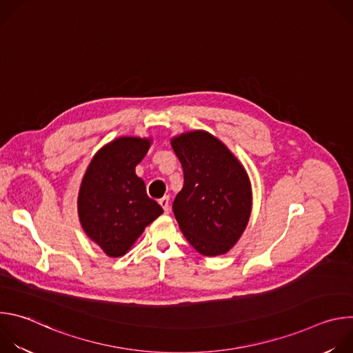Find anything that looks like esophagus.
Instances as JSON below:
<instances>
[{
    "label": "esophagus",
    "mask_w": 353,
    "mask_h": 353,
    "mask_svg": "<svg viewBox=\"0 0 353 353\" xmlns=\"http://www.w3.org/2000/svg\"><path fill=\"white\" fill-rule=\"evenodd\" d=\"M159 204L163 208L165 214L170 212V199H169V196H163L162 199H159Z\"/></svg>",
    "instance_id": "esophagus-1"
}]
</instances>
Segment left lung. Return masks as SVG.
<instances>
[{
	"label": "left lung",
	"mask_w": 353,
	"mask_h": 353,
	"mask_svg": "<svg viewBox=\"0 0 353 353\" xmlns=\"http://www.w3.org/2000/svg\"><path fill=\"white\" fill-rule=\"evenodd\" d=\"M172 148L184 172V185L173 203L183 234L199 254L228 253L251 214L245 169L222 141L203 130L172 138Z\"/></svg>",
	"instance_id": "left-lung-1"
}]
</instances>
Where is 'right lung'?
I'll use <instances>...</instances> for the list:
<instances>
[{"label":"right lung","instance_id":"right-lung-1","mask_svg":"<svg viewBox=\"0 0 353 353\" xmlns=\"http://www.w3.org/2000/svg\"><path fill=\"white\" fill-rule=\"evenodd\" d=\"M150 138L120 137L100 148L90 161L78 194V216L88 237L109 257H121L143 229L163 214L146 195L135 166Z\"/></svg>","mask_w":353,"mask_h":353}]
</instances>
